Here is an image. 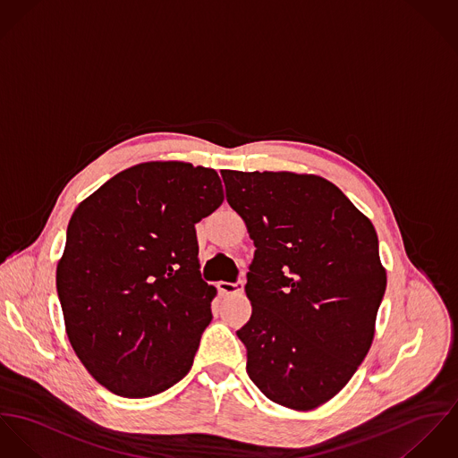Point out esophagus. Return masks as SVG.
Segmentation results:
<instances>
[{
  "label": "esophagus",
  "mask_w": 458,
  "mask_h": 458,
  "mask_svg": "<svg viewBox=\"0 0 458 458\" xmlns=\"http://www.w3.org/2000/svg\"><path fill=\"white\" fill-rule=\"evenodd\" d=\"M242 288H244V279H239L235 283H226V281L217 283V290L225 295H237L242 292Z\"/></svg>",
  "instance_id": "34e87169"
}]
</instances>
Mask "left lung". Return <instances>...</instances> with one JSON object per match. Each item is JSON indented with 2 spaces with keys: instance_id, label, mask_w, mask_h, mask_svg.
I'll return each mask as SVG.
<instances>
[{
  "instance_id": "8db88e82",
  "label": "left lung",
  "mask_w": 458,
  "mask_h": 458,
  "mask_svg": "<svg viewBox=\"0 0 458 458\" xmlns=\"http://www.w3.org/2000/svg\"><path fill=\"white\" fill-rule=\"evenodd\" d=\"M230 207L253 239L237 330L265 397L309 411L337 395L369 353L386 290L377 235L350 199L318 175L223 170Z\"/></svg>"
}]
</instances>
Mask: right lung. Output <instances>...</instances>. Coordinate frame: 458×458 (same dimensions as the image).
Instances as JSON below:
<instances>
[{"label": "right lung", "mask_w": 458, "mask_h": 458, "mask_svg": "<svg viewBox=\"0 0 458 458\" xmlns=\"http://www.w3.org/2000/svg\"><path fill=\"white\" fill-rule=\"evenodd\" d=\"M223 199L216 170L149 161L75 208L55 288L75 355L112 394L151 397L190 372L216 295L195 225Z\"/></svg>", "instance_id": "1"}]
</instances>
